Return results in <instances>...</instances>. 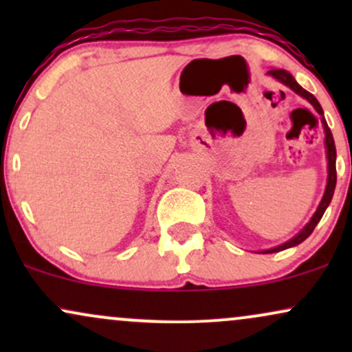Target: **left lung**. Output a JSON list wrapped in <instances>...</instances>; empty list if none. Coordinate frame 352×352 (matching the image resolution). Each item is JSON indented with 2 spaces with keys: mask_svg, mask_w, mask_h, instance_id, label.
<instances>
[{
  "mask_svg": "<svg viewBox=\"0 0 352 352\" xmlns=\"http://www.w3.org/2000/svg\"><path fill=\"white\" fill-rule=\"evenodd\" d=\"M268 76H272V78L278 79L280 82L285 84V86H288L292 91L296 92L298 96H301V98H305L308 102L316 109V112L319 116H321V122H322V127H324V145H326V157H328V184H326V190H324V195H322L321 201H319V207L316 212H314V215L311 217V220L306 223V227L301 230L298 235H294L292 240L286 241V243H283L280 246H274V248H270V250H265V253H274V252H281V250H286V248H292V246H296L300 245L301 241H305L306 238H308L311 233H313V230L316 225L319 223V220H321V217L324 215L326 208H328V205L331 204V199H333L334 195V188H336V145H334V139H333V134H331V129L328 127V124H326V119L324 116H322V107L321 104L318 102V99L314 98L311 92L306 91V89H302L300 84L294 80V78L292 74H289L288 71L285 69H270L268 71Z\"/></svg>",
  "mask_w": 352,
  "mask_h": 352,
  "instance_id": "left-lung-1",
  "label": "left lung"
}]
</instances>
